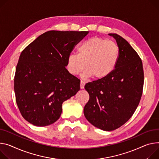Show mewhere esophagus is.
Listing matches in <instances>:
<instances>
[{"instance_id": "esophagus-1", "label": "esophagus", "mask_w": 159, "mask_h": 159, "mask_svg": "<svg viewBox=\"0 0 159 159\" xmlns=\"http://www.w3.org/2000/svg\"><path fill=\"white\" fill-rule=\"evenodd\" d=\"M84 85H85V82H84L82 80L80 81V89H84Z\"/></svg>"}]
</instances>
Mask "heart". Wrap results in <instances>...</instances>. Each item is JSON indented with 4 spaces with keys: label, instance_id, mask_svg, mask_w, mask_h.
<instances>
[{
    "label": "heart",
    "instance_id": "b5f03b06",
    "mask_svg": "<svg viewBox=\"0 0 159 159\" xmlns=\"http://www.w3.org/2000/svg\"><path fill=\"white\" fill-rule=\"evenodd\" d=\"M78 53H71L67 58L66 67L70 73L78 75L85 70L83 77L101 80L110 75L120 58V48L111 40L92 37L82 42Z\"/></svg>",
    "mask_w": 159,
    "mask_h": 159
}]
</instances>
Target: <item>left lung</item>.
<instances>
[{"label":"left lung","instance_id":"8db88e82","mask_svg":"<svg viewBox=\"0 0 159 159\" xmlns=\"http://www.w3.org/2000/svg\"><path fill=\"white\" fill-rule=\"evenodd\" d=\"M120 58L112 73L105 79L85 84L89 99L84 109L85 117L94 126L113 131L127 122L136 110L143 93L142 61L128 42L116 34Z\"/></svg>","mask_w":159,"mask_h":159}]
</instances>
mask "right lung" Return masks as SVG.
<instances>
[{"mask_svg":"<svg viewBox=\"0 0 159 159\" xmlns=\"http://www.w3.org/2000/svg\"><path fill=\"white\" fill-rule=\"evenodd\" d=\"M88 31L45 32L21 52L14 75L16 102L23 117L46 126L60 117L62 103L80 90L65 68L68 56Z\"/></svg>","mask_w":159,"mask_h":159,"instance_id":"right-lung-1","label":"right lung"}]
</instances>
